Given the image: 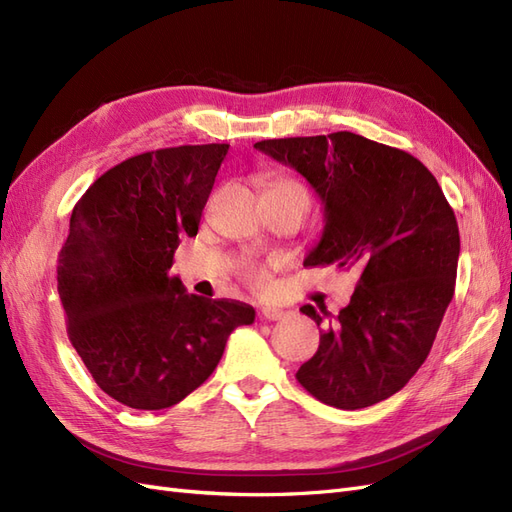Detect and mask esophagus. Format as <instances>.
<instances>
[{"mask_svg": "<svg viewBox=\"0 0 512 512\" xmlns=\"http://www.w3.org/2000/svg\"><path fill=\"white\" fill-rule=\"evenodd\" d=\"M282 316H284V309H280V307H262L260 309L262 320H280Z\"/></svg>", "mask_w": 512, "mask_h": 512, "instance_id": "obj_1", "label": "esophagus"}]
</instances>
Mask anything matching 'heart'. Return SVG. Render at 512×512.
I'll return each instance as SVG.
<instances>
[{"instance_id":"1","label":"heart","mask_w":512,"mask_h":512,"mask_svg":"<svg viewBox=\"0 0 512 512\" xmlns=\"http://www.w3.org/2000/svg\"><path fill=\"white\" fill-rule=\"evenodd\" d=\"M267 192L271 194H290V196H299L303 200H307L309 203V196H307V190L303 188V185L299 181H294L290 177H273L269 183H267ZM265 192V194H267ZM245 280L250 282V286L262 290L267 286V271L262 267H254V265H247L245 267Z\"/></svg>"}]
</instances>
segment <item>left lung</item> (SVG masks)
<instances>
[{
  "mask_svg": "<svg viewBox=\"0 0 512 512\" xmlns=\"http://www.w3.org/2000/svg\"><path fill=\"white\" fill-rule=\"evenodd\" d=\"M254 147L292 166L322 200V237L303 265L361 273L297 380L327 406H374L425 363L453 299L455 213L423 162L359 134L273 138ZM301 312L318 327L329 318L312 305Z\"/></svg>",
  "mask_w": 512,
  "mask_h": 512,
  "instance_id": "left-lung-1",
  "label": "left lung"
}]
</instances>
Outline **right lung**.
I'll return each mask as SVG.
<instances>
[{"label": "right lung", "mask_w": 512, "mask_h": 512, "mask_svg": "<svg viewBox=\"0 0 512 512\" xmlns=\"http://www.w3.org/2000/svg\"><path fill=\"white\" fill-rule=\"evenodd\" d=\"M228 145L147 151L89 185L72 209L57 290L68 337L100 389L136 410L179 404L218 367L252 305L188 294L168 275L200 215Z\"/></svg>", "instance_id": "add662e5"}]
</instances>
